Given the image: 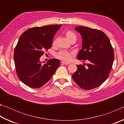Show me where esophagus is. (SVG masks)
<instances>
[{
	"label": "esophagus",
	"instance_id": "obj_1",
	"mask_svg": "<svg viewBox=\"0 0 124 124\" xmlns=\"http://www.w3.org/2000/svg\"><path fill=\"white\" fill-rule=\"evenodd\" d=\"M61 63L62 64H65V65H68V64H70V62H63V61H62Z\"/></svg>",
	"mask_w": 124,
	"mask_h": 124
}]
</instances>
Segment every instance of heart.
<instances>
[{
	"label": "heart",
	"instance_id": "b5f03b06",
	"mask_svg": "<svg viewBox=\"0 0 124 124\" xmlns=\"http://www.w3.org/2000/svg\"><path fill=\"white\" fill-rule=\"evenodd\" d=\"M67 38L70 41H72L73 40H76L77 37L75 33L71 31H67L65 33ZM56 43V40H54L52 41V44L54 45ZM74 52L72 51H69L67 50H61L59 52H57L55 54V57L58 59L63 61L64 62H68L72 59V57Z\"/></svg>",
	"mask_w": 124,
	"mask_h": 124
}]
</instances>
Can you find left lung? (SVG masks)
Listing matches in <instances>:
<instances>
[{
	"label": "left lung",
	"mask_w": 124,
	"mask_h": 124,
	"mask_svg": "<svg viewBox=\"0 0 124 124\" xmlns=\"http://www.w3.org/2000/svg\"><path fill=\"white\" fill-rule=\"evenodd\" d=\"M75 30L83 38L82 49L78 59L87 60L90 63L77 65V70L72 75L75 83L84 90L99 86L108 78L114 58V50L109 39L104 32L89 27L78 26Z\"/></svg>",
	"instance_id": "1"
}]
</instances>
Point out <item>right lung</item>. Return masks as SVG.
<instances>
[{"instance_id":"add662e5","label":"right lung","mask_w":124,"mask_h":124,"mask_svg":"<svg viewBox=\"0 0 124 124\" xmlns=\"http://www.w3.org/2000/svg\"><path fill=\"white\" fill-rule=\"evenodd\" d=\"M62 25H47L31 28L21 35L14 50L17 75L31 88H40L53 76L60 64L57 59L43 64L39 58L51 47L54 34Z\"/></svg>"}]
</instances>
